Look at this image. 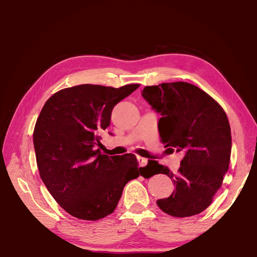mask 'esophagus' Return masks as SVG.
Instances as JSON below:
<instances>
[{
    "label": "esophagus",
    "mask_w": 257,
    "mask_h": 257,
    "mask_svg": "<svg viewBox=\"0 0 257 257\" xmlns=\"http://www.w3.org/2000/svg\"><path fill=\"white\" fill-rule=\"evenodd\" d=\"M137 159H138V163L140 165V167H146V166H147L148 160L146 158L142 157V156H137Z\"/></svg>",
    "instance_id": "obj_1"
}]
</instances>
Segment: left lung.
I'll use <instances>...</instances> for the list:
<instances>
[{
	"mask_svg": "<svg viewBox=\"0 0 257 257\" xmlns=\"http://www.w3.org/2000/svg\"><path fill=\"white\" fill-rule=\"evenodd\" d=\"M142 95L160 114L158 130L165 147L184 153L177 175L155 160L146 166H155V174L167 175L175 185L169 197L157 200L158 207L174 217L202 213L228 170L232 135L227 115L210 95L187 82L149 85Z\"/></svg>",
	"mask_w": 257,
	"mask_h": 257,
	"instance_id": "left-lung-1",
	"label": "left lung"
}]
</instances>
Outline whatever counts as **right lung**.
I'll list each match as a JSON object with an SVG mask.
<instances>
[{
  "instance_id": "1",
  "label": "right lung",
  "mask_w": 257,
  "mask_h": 257,
  "mask_svg": "<svg viewBox=\"0 0 257 257\" xmlns=\"http://www.w3.org/2000/svg\"><path fill=\"white\" fill-rule=\"evenodd\" d=\"M138 87L75 85L54 93L40 112L33 133L40 177L74 217L97 220L111 214L125 184L142 175L136 156L101 155L97 148L113 107Z\"/></svg>"
}]
</instances>
